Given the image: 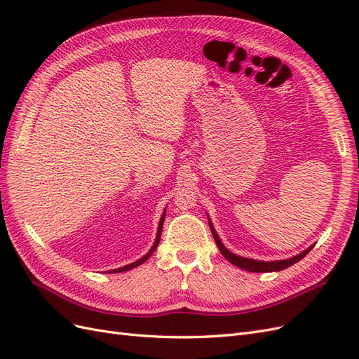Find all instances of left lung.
Wrapping results in <instances>:
<instances>
[{"instance_id":"obj_1","label":"left lung","mask_w":359,"mask_h":359,"mask_svg":"<svg viewBox=\"0 0 359 359\" xmlns=\"http://www.w3.org/2000/svg\"><path fill=\"white\" fill-rule=\"evenodd\" d=\"M210 227H211V232H212V236H214V240H215V244H217V247H219V250H220V253H222L227 260H229L231 264L236 265L238 268H243V269H245V271H250V273H273V271L286 269V268H289L290 265L299 262V260H301L302 257H306V256L309 255L310 250L313 248V247H310V248H307V250H304L302 253H299V255H297V256H293V257H290V259H286V260H277V262H262V260H253V259H247V257H241V256H236V255L231 253L229 250H227V248L222 244L220 238L217 236V232L214 231V227H212L211 223H210Z\"/></svg>"}]
</instances>
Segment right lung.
Segmentation results:
<instances>
[{"label":"right lung","instance_id":"1","mask_svg":"<svg viewBox=\"0 0 359 359\" xmlns=\"http://www.w3.org/2000/svg\"><path fill=\"white\" fill-rule=\"evenodd\" d=\"M163 222H165V214L161 215V220H160V223H158V231H157V238H156V243H154V245H153V248L149 250V252L142 257V259H139V260H136V262H133V264H130V265H126V266H123V268H118V269H112L111 273H123V271H128V269H132V268H135V266H137V265H140V264H144L145 260H148V257L154 253V250L157 248V245H158V243H160V236H161V227H163Z\"/></svg>","mask_w":359,"mask_h":359}]
</instances>
